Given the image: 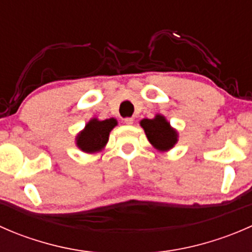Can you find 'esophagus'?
<instances>
[{"mask_svg": "<svg viewBox=\"0 0 252 252\" xmlns=\"http://www.w3.org/2000/svg\"><path fill=\"white\" fill-rule=\"evenodd\" d=\"M133 122H134V118H131V117H126V118H124V123L129 124V126L133 124Z\"/></svg>", "mask_w": 252, "mask_h": 252, "instance_id": "1", "label": "esophagus"}]
</instances>
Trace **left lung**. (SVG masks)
<instances>
[{
    "label": "left lung",
    "mask_w": 252,
    "mask_h": 252,
    "mask_svg": "<svg viewBox=\"0 0 252 252\" xmlns=\"http://www.w3.org/2000/svg\"><path fill=\"white\" fill-rule=\"evenodd\" d=\"M140 126L155 149L159 151H168L177 144V130L172 128L166 117L162 114H156L152 119H142Z\"/></svg>",
    "instance_id": "left-lung-1"
}]
</instances>
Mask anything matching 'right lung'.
I'll use <instances>...</instances> for the list:
<instances>
[{"label":"right lung","mask_w":252,"mask_h":252,"mask_svg":"<svg viewBox=\"0 0 252 252\" xmlns=\"http://www.w3.org/2000/svg\"><path fill=\"white\" fill-rule=\"evenodd\" d=\"M117 124V119L114 118L105 121H98L97 118L90 119L85 128L75 138L77 146L86 154L101 151L107 144L111 130Z\"/></svg>","instance_id":"right-lung-1"}]
</instances>
